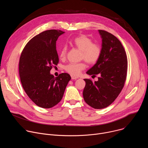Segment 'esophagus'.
<instances>
[{
  "label": "esophagus",
  "mask_w": 148,
  "mask_h": 148,
  "mask_svg": "<svg viewBox=\"0 0 148 148\" xmlns=\"http://www.w3.org/2000/svg\"><path fill=\"white\" fill-rule=\"evenodd\" d=\"M77 78H78V77H77L71 75V79H77Z\"/></svg>",
  "instance_id": "esophagus-1"
}]
</instances>
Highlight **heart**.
<instances>
[{"label":"heart","mask_w":148,"mask_h":148,"mask_svg":"<svg viewBox=\"0 0 148 148\" xmlns=\"http://www.w3.org/2000/svg\"><path fill=\"white\" fill-rule=\"evenodd\" d=\"M71 44L77 49L81 50V59L85 60L89 64H94L99 60L102 49L99 45L92 43V40L86 35H81L74 38L71 41ZM67 52L66 46L61 48L59 56L61 59L66 58ZM86 64L84 61L78 63H70L66 66L65 70L74 76H78L81 72L86 69Z\"/></svg>","instance_id":"1"}]
</instances>
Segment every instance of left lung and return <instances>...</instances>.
<instances>
[{"label":"left lung","mask_w":148,"mask_h":148,"mask_svg":"<svg viewBox=\"0 0 148 148\" xmlns=\"http://www.w3.org/2000/svg\"><path fill=\"white\" fill-rule=\"evenodd\" d=\"M102 38V52L96 64L87 74L95 76L97 81L84 79V101L95 109H102L111 105L118 97L127 75L128 60L121 41L107 31L99 30Z\"/></svg>","instance_id":"1"}]
</instances>
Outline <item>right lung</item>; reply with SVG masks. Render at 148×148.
<instances>
[{"label":"right lung","mask_w":148,"mask_h":148,"mask_svg":"<svg viewBox=\"0 0 148 148\" xmlns=\"http://www.w3.org/2000/svg\"><path fill=\"white\" fill-rule=\"evenodd\" d=\"M64 33L59 30L40 33L28 42L20 57L18 71L22 87L32 101L43 108H52L61 100L71 79L67 73L54 77L50 72L58 63L56 41Z\"/></svg>","instance_id":"1"}]
</instances>
